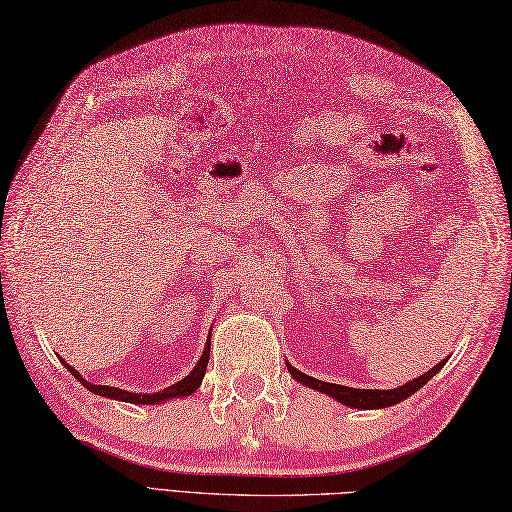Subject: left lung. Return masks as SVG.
Here are the masks:
<instances>
[{"label":"left lung","mask_w":512,"mask_h":512,"mask_svg":"<svg viewBox=\"0 0 512 512\" xmlns=\"http://www.w3.org/2000/svg\"><path fill=\"white\" fill-rule=\"evenodd\" d=\"M449 361V356L444 358L442 363H438L436 367H431L427 374H422L418 378H413L411 383H405L402 387L396 389H354V387H343V385H334V383H323L319 378H312L308 374L299 372L297 367L288 365V372L295 376L299 383L308 385L317 391H323V394H328L332 398H336L339 402L347 407H356V409H380V407H391V405H398L400 400L409 398L411 394H416V391L436 376V372H440L442 365Z\"/></svg>","instance_id":"8db88e82"}]
</instances>
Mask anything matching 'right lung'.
I'll return each mask as SVG.
<instances>
[{"mask_svg":"<svg viewBox=\"0 0 512 512\" xmlns=\"http://www.w3.org/2000/svg\"><path fill=\"white\" fill-rule=\"evenodd\" d=\"M211 339V336H209ZM209 354H211V341H206V347H204V354L198 361V365H195L191 369V374L187 378L178 380L176 385H171L167 389L158 391V394H132V391H125V389H118V387H110V385H92L85 380L76 369H72L70 365L68 372L74 374V378H79V383H83L85 387H88L90 391H94V394L99 396H107V398H114V400H125V402H134V405H156V402H162V400H169V398H180V396H189L193 394L195 389L200 387L202 378H204V372H206V365H209Z\"/></svg>","mask_w":512,"mask_h":512,"instance_id":"1","label":"right lung"}]
</instances>
